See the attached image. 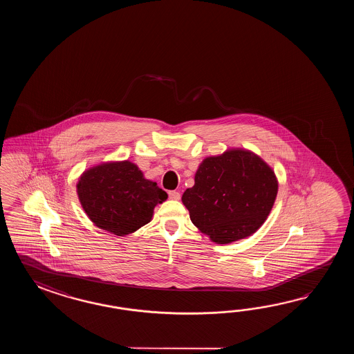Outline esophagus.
<instances>
[{"label": "esophagus", "mask_w": 354, "mask_h": 354, "mask_svg": "<svg viewBox=\"0 0 354 354\" xmlns=\"http://www.w3.org/2000/svg\"><path fill=\"white\" fill-rule=\"evenodd\" d=\"M168 196L171 200H180V192H177V191H169Z\"/></svg>", "instance_id": "esophagus-1"}]
</instances>
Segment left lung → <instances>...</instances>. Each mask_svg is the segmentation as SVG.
<instances>
[{"mask_svg":"<svg viewBox=\"0 0 354 354\" xmlns=\"http://www.w3.org/2000/svg\"><path fill=\"white\" fill-rule=\"evenodd\" d=\"M277 192V176L267 162L249 149L229 148L203 159L182 203L201 233L216 244H229L263 225Z\"/></svg>","mask_w":354,"mask_h":354,"instance_id":"1","label":"left lung"}]
</instances>
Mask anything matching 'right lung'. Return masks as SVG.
<instances>
[{
    "label": "right lung",
    "mask_w": 354,
    "mask_h": 354,
    "mask_svg": "<svg viewBox=\"0 0 354 354\" xmlns=\"http://www.w3.org/2000/svg\"><path fill=\"white\" fill-rule=\"evenodd\" d=\"M83 211L95 225L124 236L148 224L166 191L130 160H107L83 171L75 185Z\"/></svg>",
    "instance_id": "add662e5"
}]
</instances>
